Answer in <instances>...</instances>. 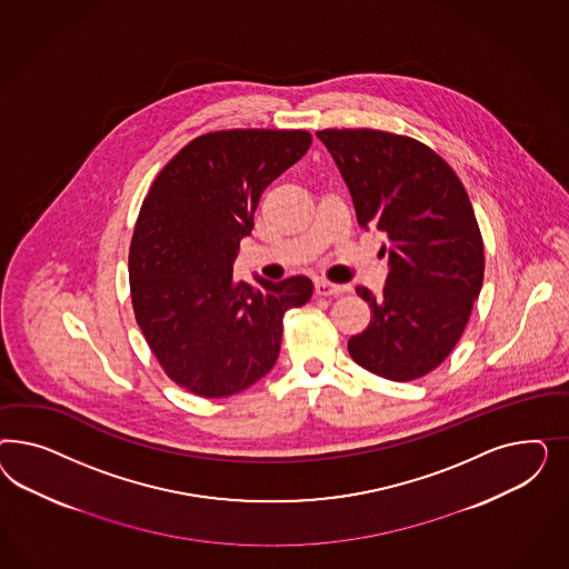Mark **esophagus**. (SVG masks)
Here are the masks:
<instances>
[{
  "label": "esophagus",
  "instance_id": "1",
  "mask_svg": "<svg viewBox=\"0 0 569 569\" xmlns=\"http://www.w3.org/2000/svg\"><path fill=\"white\" fill-rule=\"evenodd\" d=\"M315 292L319 296H340V293L350 292V286L331 283L328 279H317L315 281Z\"/></svg>",
  "mask_w": 569,
  "mask_h": 569
}]
</instances>
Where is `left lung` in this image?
I'll list each match as a JSON object with an SVG mask.
<instances>
[{
	"label": "left lung",
	"mask_w": 569,
	"mask_h": 569,
	"mask_svg": "<svg viewBox=\"0 0 569 569\" xmlns=\"http://www.w3.org/2000/svg\"><path fill=\"white\" fill-rule=\"evenodd\" d=\"M317 138L359 224L386 236V286L379 296L357 288L371 323L348 340V352L379 378H423L459 342L482 290V233L466 188L417 139L373 129H326Z\"/></svg>",
	"instance_id": "left-lung-1"
}]
</instances>
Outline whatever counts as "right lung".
Here are the masks:
<instances>
[{"instance_id": "add662e5", "label": "right lung", "mask_w": 569, "mask_h": 569, "mask_svg": "<svg viewBox=\"0 0 569 569\" xmlns=\"http://www.w3.org/2000/svg\"><path fill=\"white\" fill-rule=\"evenodd\" d=\"M309 131L231 129L190 141L158 172L129 250L138 326L167 376L204 398L267 376L286 310L307 305L309 277H233L260 193L309 150Z\"/></svg>"}]
</instances>
